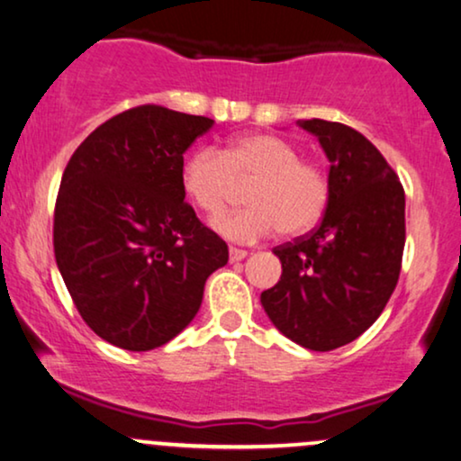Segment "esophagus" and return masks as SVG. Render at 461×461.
<instances>
[{"label":"esophagus","mask_w":461,"mask_h":461,"mask_svg":"<svg viewBox=\"0 0 461 461\" xmlns=\"http://www.w3.org/2000/svg\"><path fill=\"white\" fill-rule=\"evenodd\" d=\"M229 256H230V262L243 260V258H245V256H248V249H239V248H230V249H229Z\"/></svg>","instance_id":"obj_1"}]
</instances>
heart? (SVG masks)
Wrapping results in <instances>:
<instances>
[{
  "mask_svg": "<svg viewBox=\"0 0 461 461\" xmlns=\"http://www.w3.org/2000/svg\"><path fill=\"white\" fill-rule=\"evenodd\" d=\"M182 186L209 220L226 213L243 193V212L218 224L224 237L256 241L279 229L284 237L309 232L324 218L330 203V176L318 160L303 158L296 143L271 133L232 140L222 150H199L184 163Z\"/></svg>",
  "mask_w": 461,
  "mask_h": 461,
  "instance_id": "b5f03b06",
  "label": "heart"
}]
</instances>
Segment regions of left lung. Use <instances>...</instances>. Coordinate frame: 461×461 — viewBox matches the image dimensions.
I'll list each match as a JSON object with an SVG mask.
<instances>
[{"mask_svg":"<svg viewBox=\"0 0 461 461\" xmlns=\"http://www.w3.org/2000/svg\"><path fill=\"white\" fill-rule=\"evenodd\" d=\"M330 160L332 194L321 222L277 245L279 282L260 301L279 332L313 351L360 337L385 309L404 252V188L396 171L356 129L311 118Z\"/></svg>","mask_w":461,"mask_h":461,"instance_id":"1","label":"left lung"}]
</instances>
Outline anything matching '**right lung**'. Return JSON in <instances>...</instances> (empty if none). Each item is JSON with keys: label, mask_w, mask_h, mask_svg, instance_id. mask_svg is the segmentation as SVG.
<instances>
[{"label": "right lung", "mask_w": 461, "mask_h": 461, "mask_svg": "<svg viewBox=\"0 0 461 461\" xmlns=\"http://www.w3.org/2000/svg\"><path fill=\"white\" fill-rule=\"evenodd\" d=\"M213 121L137 105L86 137L55 203L57 267L95 334L129 351L160 348L201 307L229 245L184 201V152Z\"/></svg>", "instance_id": "1"}]
</instances>
